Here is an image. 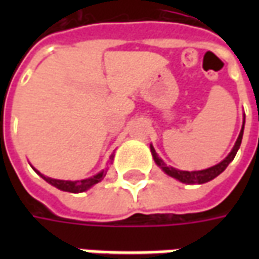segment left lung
Listing matches in <instances>:
<instances>
[{
	"instance_id": "obj_1",
	"label": "left lung",
	"mask_w": 259,
	"mask_h": 259,
	"mask_svg": "<svg viewBox=\"0 0 259 259\" xmlns=\"http://www.w3.org/2000/svg\"><path fill=\"white\" fill-rule=\"evenodd\" d=\"M243 132H244V123H243V127H241V132H240L239 139L236 141V144H234L233 150L232 152L229 154L228 157L223 159L222 162H219L215 166H212V168L204 169V170H194V172H187V170H178V169L175 168H169L166 166L163 161L161 158L158 157L157 152L154 150V147L151 146V152H152V157H154V161L157 162V165H159L162 170L169 176H172L175 179L180 180L182 183H186V185H202V183H206V182H209V180L215 179L218 175H221L225 170V169L228 168V165L236 157V154L239 151L240 144H241V139H243Z\"/></svg>"
}]
</instances>
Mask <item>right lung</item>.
I'll return each instance as SVG.
<instances>
[{"mask_svg": "<svg viewBox=\"0 0 259 259\" xmlns=\"http://www.w3.org/2000/svg\"><path fill=\"white\" fill-rule=\"evenodd\" d=\"M36 170V169H34ZM37 172V170H36ZM37 174L41 176L42 179L46 180L47 183L50 185L55 186L57 189L62 191H69V193H81V191H85L90 189L91 186L97 185L98 182H101L104 178H105V175H107V170H102L100 174H97L96 176H93V178H89V179L84 180H77V182H69V180H58V179H51V178H47V176H44L40 172H37Z\"/></svg>", "mask_w": 259, "mask_h": 259, "instance_id": "right-lung-1", "label": "right lung"}]
</instances>
